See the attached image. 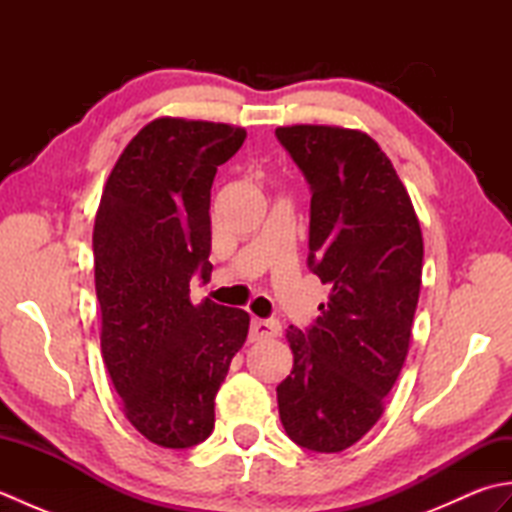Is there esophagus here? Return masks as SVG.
I'll return each instance as SVG.
<instances>
[{"instance_id": "34e87169", "label": "esophagus", "mask_w": 512, "mask_h": 512, "mask_svg": "<svg viewBox=\"0 0 512 512\" xmlns=\"http://www.w3.org/2000/svg\"><path fill=\"white\" fill-rule=\"evenodd\" d=\"M281 325L273 319H253L250 323V339L253 341H264V339H273V336H279Z\"/></svg>"}]
</instances>
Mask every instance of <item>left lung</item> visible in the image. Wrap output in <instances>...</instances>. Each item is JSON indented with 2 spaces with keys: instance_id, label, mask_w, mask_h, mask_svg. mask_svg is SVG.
Here are the masks:
<instances>
[{
  "instance_id": "obj_1",
  "label": "left lung",
  "mask_w": 512,
  "mask_h": 512,
  "mask_svg": "<svg viewBox=\"0 0 512 512\" xmlns=\"http://www.w3.org/2000/svg\"><path fill=\"white\" fill-rule=\"evenodd\" d=\"M310 182L308 266L330 286L308 332L286 330L292 372L277 387L288 438L317 453L352 447L383 416L405 363L422 284V231L374 138L334 125L277 127Z\"/></svg>"
}]
</instances>
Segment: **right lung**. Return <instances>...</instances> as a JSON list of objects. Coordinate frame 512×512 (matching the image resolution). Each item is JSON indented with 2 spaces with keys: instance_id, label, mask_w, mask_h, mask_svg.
Masks as SVG:
<instances>
[{
  "instance_id": "1",
  "label": "right lung",
  "mask_w": 512,
  "mask_h": 512,
  "mask_svg": "<svg viewBox=\"0 0 512 512\" xmlns=\"http://www.w3.org/2000/svg\"><path fill=\"white\" fill-rule=\"evenodd\" d=\"M244 127L162 116L129 140L94 220L101 352L125 418L165 449L211 436L215 394L248 336L250 317L193 303L211 279V184Z\"/></svg>"
}]
</instances>
